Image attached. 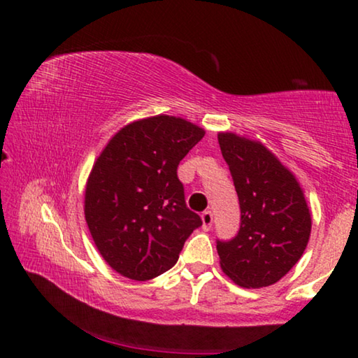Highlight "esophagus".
I'll use <instances>...</instances> for the list:
<instances>
[{"instance_id":"esophagus-1","label":"esophagus","mask_w":358,"mask_h":358,"mask_svg":"<svg viewBox=\"0 0 358 358\" xmlns=\"http://www.w3.org/2000/svg\"><path fill=\"white\" fill-rule=\"evenodd\" d=\"M202 217V226L205 230H208L211 227V224H213V215H211V211H203V213L201 215Z\"/></svg>"}]
</instances>
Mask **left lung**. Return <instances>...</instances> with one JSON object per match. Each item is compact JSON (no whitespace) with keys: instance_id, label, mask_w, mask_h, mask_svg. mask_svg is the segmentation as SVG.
<instances>
[{"instance_id":"8db88e82","label":"left lung","mask_w":358,"mask_h":358,"mask_svg":"<svg viewBox=\"0 0 358 358\" xmlns=\"http://www.w3.org/2000/svg\"><path fill=\"white\" fill-rule=\"evenodd\" d=\"M238 194L241 222L232 240H217L224 273L241 287L281 280L299 262L311 234V213L295 175L265 147L234 132L217 134Z\"/></svg>"}]
</instances>
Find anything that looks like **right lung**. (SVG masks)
<instances>
[{
    "label": "right lung",
    "mask_w": 358,
    "mask_h": 358,
    "mask_svg": "<svg viewBox=\"0 0 358 358\" xmlns=\"http://www.w3.org/2000/svg\"><path fill=\"white\" fill-rule=\"evenodd\" d=\"M205 136L171 115L132 121L115 134L90 172L85 220L102 259L124 278L147 281L177 264L202 226L186 207L180 161Z\"/></svg>",
    "instance_id": "1"
}]
</instances>
